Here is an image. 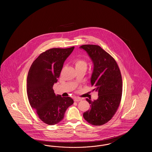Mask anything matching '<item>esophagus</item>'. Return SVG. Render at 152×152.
<instances>
[{"mask_svg":"<svg viewBox=\"0 0 152 152\" xmlns=\"http://www.w3.org/2000/svg\"><path fill=\"white\" fill-rule=\"evenodd\" d=\"M82 99H80L79 97H75L74 99V101H76V102H79V101H81Z\"/></svg>","mask_w":152,"mask_h":152,"instance_id":"34e87169","label":"esophagus"}]
</instances>
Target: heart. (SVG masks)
<instances>
[{
  "label": "heart",
  "instance_id": "1",
  "mask_svg": "<svg viewBox=\"0 0 152 152\" xmlns=\"http://www.w3.org/2000/svg\"><path fill=\"white\" fill-rule=\"evenodd\" d=\"M74 64L75 65L76 69V68H87V62L82 59V58H75L73 60Z\"/></svg>",
  "mask_w": 152,
  "mask_h": 152
}]
</instances>
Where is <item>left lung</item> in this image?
Listing matches in <instances>:
<instances>
[{"label":"left lung","mask_w":152,"mask_h":152,"mask_svg":"<svg viewBox=\"0 0 152 152\" xmlns=\"http://www.w3.org/2000/svg\"><path fill=\"white\" fill-rule=\"evenodd\" d=\"M80 48L87 52L93 61L91 83L99 96L94 101L86 99L91 108L83 117L88 123L100 126L112 119L120 105L123 92L121 72L114 58L99 45L87 44Z\"/></svg>","instance_id":"8db88e82"}]
</instances>
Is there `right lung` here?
<instances>
[{
  "label": "right lung",
  "instance_id": "add662e5",
  "mask_svg": "<svg viewBox=\"0 0 152 152\" xmlns=\"http://www.w3.org/2000/svg\"><path fill=\"white\" fill-rule=\"evenodd\" d=\"M74 48L47 50L36 58L29 68L27 88L30 105L39 118L50 125L61 121L66 109L73 104L70 97L55 94L53 86Z\"/></svg>",
  "mask_w": 152,
  "mask_h": 152
}]
</instances>
